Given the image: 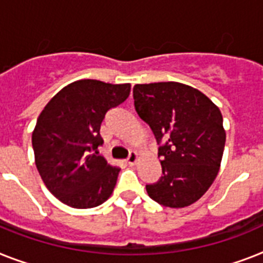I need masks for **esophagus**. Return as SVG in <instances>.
I'll list each match as a JSON object with an SVG mask.
<instances>
[{
  "instance_id": "esophagus-1",
  "label": "esophagus",
  "mask_w": 263,
  "mask_h": 263,
  "mask_svg": "<svg viewBox=\"0 0 263 263\" xmlns=\"http://www.w3.org/2000/svg\"><path fill=\"white\" fill-rule=\"evenodd\" d=\"M137 161H138V155H137V152H130L129 157H127V164H129V165H136Z\"/></svg>"
}]
</instances>
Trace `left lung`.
Listing matches in <instances>:
<instances>
[{
  "label": "left lung",
  "instance_id": "left-lung-1",
  "mask_svg": "<svg viewBox=\"0 0 263 263\" xmlns=\"http://www.w3.org/2000/svg\"><path fill=\"white\" fill-rule=\"evenodd\" d=\"M134 107L160 145L162 176L146 185L158 204L184 208L208 191L218 175L226 132L219 107L201 91L177 82L136 84Z\"/></svg>",
  "mask_w": 263,
  "mask_h": 263
}]
</instances>
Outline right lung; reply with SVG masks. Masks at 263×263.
<instances>
[{
  "mask_svg": "<svg viewBox=\"0 0 263 263\" xmlns=\"http://www.w3.org/2000/svg\"><path fill=\"white\" fill-rule=\"evenodd\" d=\"M130 83L95 79L69 83L39 116L32 145L41 179L56 199L72 208H92L111 196L121 169L99 156L106 112L126 101Z\"/></svg>",
  "mask_w": 263,
  "mask_h": 263,
  "instance_id": "1",
  "label": "right lung"
}]
</instances>
